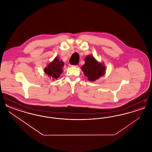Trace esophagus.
<instances>
[{
    "instance_id": "esophagus-1",
    "label": "esophagus",
    "mask_w": 152,
    "mask_h": 152,
    "mask_svg": "<svg viewBox=\"0 0 152 152\" xmlns=\"http://www.w3.org/2000/svg\"><path fill=\"white\" fill-rule=\"evenodd\" d=\"M69 66H75V67H77L78 65H69Z\"/></svg>"
}]
</instances>
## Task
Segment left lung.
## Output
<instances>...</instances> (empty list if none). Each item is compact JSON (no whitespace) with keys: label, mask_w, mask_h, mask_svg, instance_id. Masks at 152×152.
Segmentation results:
<instances>
[{"label":"left lung","mask_w":152,"mask_h":152,"mask_svg":"<svg viewBox=\"0 0 152 152\" xmlns=\"http://www.w3.org/2000/svg\"><path fill=\"white\" fill-rule=\"evenodd\" d=\"M84 75L91 81H94L104 75L105 66L103 64L98 62L95 58L88 55L85 58V64L81 68Z\"/></svg>","instance_id":"left-lung-1"}]
</instances>
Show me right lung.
I'll use <instances>...</instances> for the list:
<instances>
[{
    "label": "right lung",
    "mask_w": 152,
    "mask_h": 152,
    "mask_svg": "<svg viewBox=\"0 0 152 152\" xmlns=\"http://www.w3.org/2000/svg\"><path fill=\"white\" fill-rule=\"evenodd\" d=\"M64 63L56 57L47 67L44 68V71L45 73H46L50 78L58 79L63 71V68L64 67Z\"/></svg>",
    "instance_id": "1"
}]
</instances>
